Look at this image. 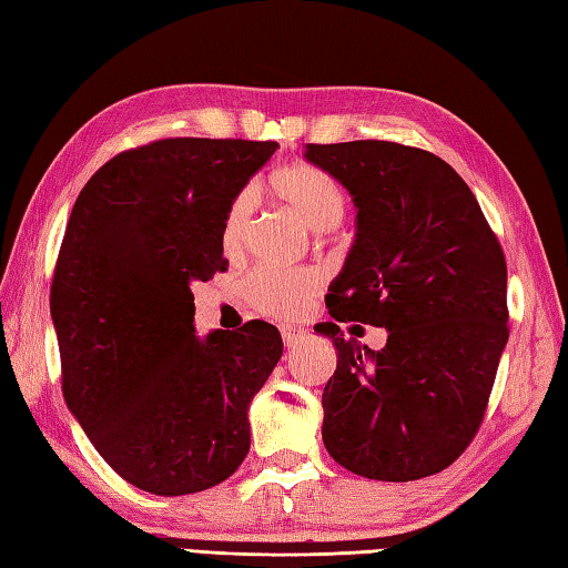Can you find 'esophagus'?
I'll return each instance as SVG.
<instances>
[{
	"instance_id": "esophagus-1",
	"label": "esophagus",
	"mask_w": 568,
	"mask_h": 568,
	"mask_svg": "<svg viewBox=\"0 0 568 568\" xmlns=\"http://www.w3.org/2000/svg\"><path fill=\"white\" fill-rule=\"evenodd\" d=\"M281 335H283V342H285V347L291 349V347H295V344L303 339V329H295V327H283L281 329Z\"/></svg>"
}]
</instances>
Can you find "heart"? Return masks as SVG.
I'll list each match as a JSON object with an SVG mask.
<instances>
[{
    "mask_svg": "<svg viewBox=\"0 0 568 568\" xmlns=\"http://www.w3.org/2000/svg\"><path fill=\"white\" fill-rule=\"evenodd\" d=\"M271 189L281 202L293 209L310 229L329 231L347 214V192L329 172L310 162L277 166L271 174ZM255 211V192L243 189L226 209L221 243L226 253H239L246 243ZM322 291V277L310 268H275L261 265L243 281L246 303L265 317L293 320L313 303Z\"/></svg>",
    "mask_w": 568,
    "mask_h": 568,
    "instance_id": "obj_1",
    "label": "heart"
}]
</instances>
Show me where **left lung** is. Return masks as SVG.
Masks as SVG:
<instances>
[{
	"label": "left lung",
	"mask_w": 568,
	"mask_h": 568,
	"mask_svg": "<svg viewBox=\"0 0 568 568\" xmlns=\"http://www.w3.org/2000/svg\"><path fill=\"white\" fill-rule=\"evenodd\" d=\"M357 206V239L315 329L337 349L322 440L342 468L408 483L446 470L480 430L509 337L507 263L470 186L433 152L386 140L307 144ZM337 321L386 326L379 353ZM355 326L354 328H356Z\"/></svg>",
	"instance_id": "8db88e82"
}]
</instances>
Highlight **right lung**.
<instances>
[{
    "label": "right lung",
    "mask_w": 568,
    "mask_h": 568,
    "mask_svg": "<svg viewBox=\"0 0 568 568\" xmlns=\"http://www.w3.org/2000/svg\"><path fill=\"white\" fill-rule=\"evenodd\" d=\"M277 142L166 138L115 154L78 194L51 281L65 406L122 480L152 495L224 483L281 332L194 329V283L226 271V209Z\"/></svg>",
    "instance_id": "obj_1"
}]
</instances>
